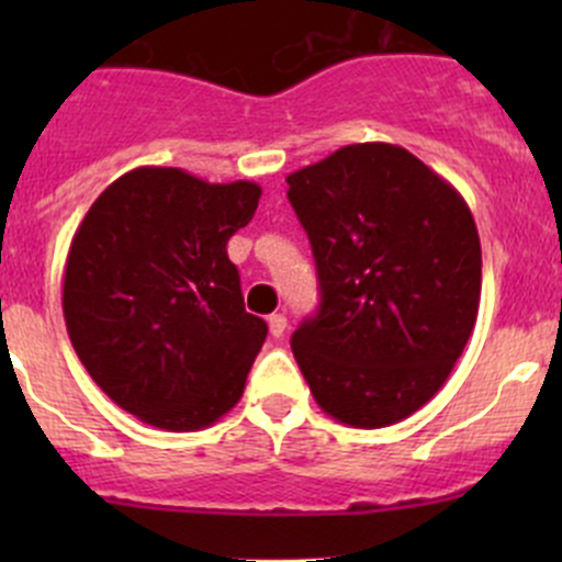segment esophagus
<instances>
[{"instance_id":"34e87169","label":"esophagus","mask_w":562,"mask_h":562,"mask_svg":"<svg viewBox=\"0 0 562 562\" xmlns=\"http://www.w3.org/2000/svg\"><path fill=\"white\" fill-rule=\"evenodd\" d=\"M285 328H288V317H285V313L269 315V331H271V337H282V334H285Z\"/></svg>"}]
</instances>
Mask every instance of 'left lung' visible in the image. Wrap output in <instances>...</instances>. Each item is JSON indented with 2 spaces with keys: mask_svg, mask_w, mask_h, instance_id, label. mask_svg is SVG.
Returning <instances> with one entry per match:
<instances>
[{
  "mask_svg": "<svg viewBox=\"0 0 562 562\" xmlns=\"http://www.w3.org/2000/svg\"><path fill=\"white\" fill-rule=\"evenodd\" d=\"M321 307L291 348L323 413L378 429L427 405L481 302V241L454 187L394 144H350L288 176Z\"/></svg>",
  "mask_w": 562,
  "mask_h": 562,
  "instance_id": "left-lung-1",
  "label": "left lung"
}]
</instances>
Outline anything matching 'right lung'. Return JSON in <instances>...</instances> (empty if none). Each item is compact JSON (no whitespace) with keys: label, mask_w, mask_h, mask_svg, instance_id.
<instances>
[{"label":"right lung","mask_w":562,"mask_h":562,"mask_svg":"<svg viewBox=\"0 0 562 562\" xmlns=\"http://www.w3.org/2000/svg\"><path fill=\"white\" fill-rule=\"evenodd\" d=\"M258 198L255 181L144 166L108 184L78 225L67 334L92 381L144 424L192 432L241 400L269 328L245 310L228 239Z\"/></svg>","instance_id":"obj_1"}]
</instances>
